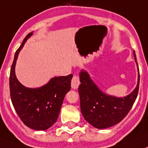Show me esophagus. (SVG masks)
I'll use <instances>...</instances> for the list:
<instances>
[{
    "instance_id": "1",
    "label": "esophagus",
    "mask_w": 148,
    "mask_h": 148,
    "mask_svg": "<svg viewBox=\"0 0 148 148\" xmlns=\"http://www.w3.org/2000/svg\"><path fill=\"white\" fill-rule=\"evenodd\" d=\"M79 77L78 75H74L71 79V88L74 89H77L79 86Z\"/></svg>"
}]
</instances>
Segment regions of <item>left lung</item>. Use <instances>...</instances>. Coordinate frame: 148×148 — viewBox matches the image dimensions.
I'll use <instances>...</instances> for the list:
<instances>
[{
	"instance_id": "1",
	"label": "left lung",
	"mask_w": 148,
	"mask_h": 148,
	"mask_svg": "<svg viewBox=\"0 0 148 148\" xmlns=\"http://www.w3.org/2000/svg\"><path fill=\"white\" fill-rule=\"evenodd\" d=\"M138 67V83L130 95L123 97L108 95L103 92L91 79L86 71L79 73V95L80 110L85 120L97 129H106L119 124L125 118L133 106L138 95L139 87V70Z\"/></svg>"
}]
</instances>
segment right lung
Here are the masks:
<instances>
[{
  "label": "right lung",
  "instance_id": "add662e5",
  "mask_svg": "<svg viewBox=\"0 0 148 148\" xmlns=\"http://www.w3.org/2000/svg\"><path fill=\"white\" fill-rule=\"evenodd\" d=\"M32 33H28L15 53L10 76V97L15 110L27 127L36 130H45L56 123L67 92L71 89L72 74L55 77L40 88L24 86L15 76L18 56Z\"/></svg>",
  "mask_w": 148,
  "mask_h": 148
}]
</instances>
